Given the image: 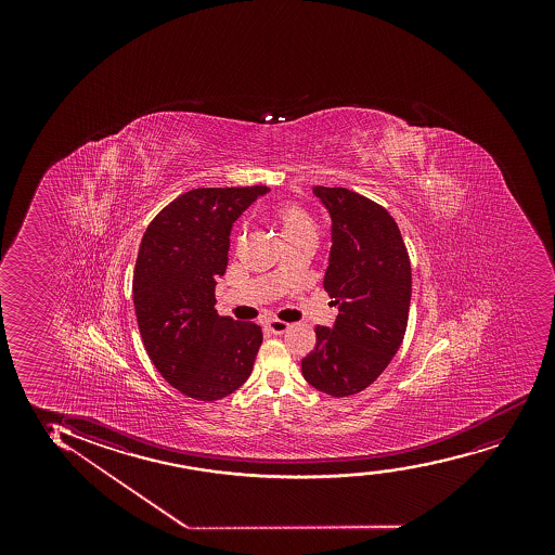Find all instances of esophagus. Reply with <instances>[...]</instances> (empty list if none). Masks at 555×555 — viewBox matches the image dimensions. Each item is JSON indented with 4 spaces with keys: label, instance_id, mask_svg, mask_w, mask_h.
<instances>
[{
    "label": "esophagus",
    "instance_id": "esophagus-1",
    "mask_svg": "<svg viewBox=\"0 0 555 555\" xmlns=\"http://www.w3.org/2000/svg\"><path fill=\"white\" fill-rule=\"evenodd\" d=\"M267 330L270 333H274V335H281V333L287 332L288 324L283 322V320H268Z\"/></svg>",
    "mask_w": 555,
    "mask_h": 555
}]
</instances>
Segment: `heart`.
Listing matches in <instances>:
<instances>
[{
	"mask_svg": "<svg viewBox=\"0 0 555 555\" xmlns=\"http://www.w3.org/2000/svg\"><path fill=\"white\" fill-rule=\"evenodd\" d=\"M272 218L285 244L317 236V223L300 205H281L272 212Z\"/></svg>",
	"mask_w": 555,
	"mask_h": 555,
	"instance_id": "1",
	"label": "heart"
}]
</instances>
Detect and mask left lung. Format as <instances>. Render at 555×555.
Returning a JSON list of instances; mask_svg holds the SVG:
<instances>
[{"mask_svg": "<svg viewBox=\"0 0 555 555\" xmlns=\"http://www.w3.org/2000/svg\"><path fill=\"white\" fill-rule=\"evenodd\" d=\"M332 215L325 293L338 306L333 327L317 325L301 359L307 383L324 395H357L382 376L402 345L411 304V261L389 210L343 186H314Z\"/></svg>", "mask_w": 555, "mask_h": 555, "instance_id": "8db88e82", "label": "left lung"}]
</instances>
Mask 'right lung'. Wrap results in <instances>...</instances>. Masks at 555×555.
<instances>
[{
	"mask_svg": "<svg viewBox=\"0 0 555 555\" xmlns=\"http://www.w3.org/2000/svg\"><path fill=\"white\" fill-rule=\"evenodd\" d=\"M268 186L194 189L147 225L134 264L133 304L142 343L160 376L199 400L235 392L251 374L261 325L220 317L233 222Z\"/></svg>",
	"mask_w": 555,
	"mask_h": 555,
	"instance_id": "right-lung-1",
	"label": "right lung"
}]
</instances>
